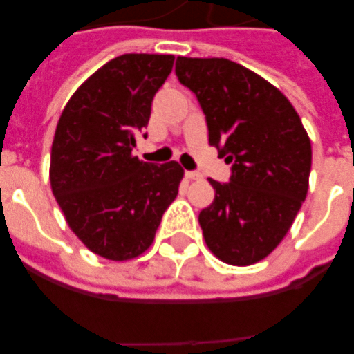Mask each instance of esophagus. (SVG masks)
<instances>
[{"label": "esophagus", "instance_id": "esophagus-1", "mask_svg": "<svg viewBox=\"0 0 354 354\" xmlns=\"http://www.w3.org/2000/svg\"><path fill=\"white\" fill-rule=\"evenodd\" d=\"M200 178H202V174H198V172H191V171L185 172V180H187V182H193V180H200Z\"/></svg>", "mask_w": 354, "mask_h": 354}]
</instances>
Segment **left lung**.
Wrapping results in <instances>:
<instances>
[{
  "label": "left lung",
  "instance_id": "8db88e82",
  "mask_svg": "<svg viewBox=\"0 0 354 354\" xmlns=\"http://www.w3.org/2000/svg\"><path fill=\"white\" fill-rule=\"evenodd\" d=\"M176 75L204 110L209 145L233 163L230 183L209 180L215 200L198 215L205 244L222 263H259L279 246L307 196V130L292 102L241 64L178 57Z\"/></svg>",
  "mask_w": 354,
  "mask_h": 354
}]
</instances>
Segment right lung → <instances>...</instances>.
<instances>
[{"label": "right lung", "instance_id": "right-lung-1", "mask_svg": "<svg viewBox=\"0 0 354 354\" xmlns=\"http://www.w3.org/2000/svg\"><path fill=\"white\" fill-rule=\"evenodd\" d=\"M172 64V55L113 58L77 88L58 119L53 194L71 232L108 261H130L149 250L183 178L178 161L152 165L132 154Z\"/></svg>", "mask_w": 354, "mask_h": 354}]
</instances>
